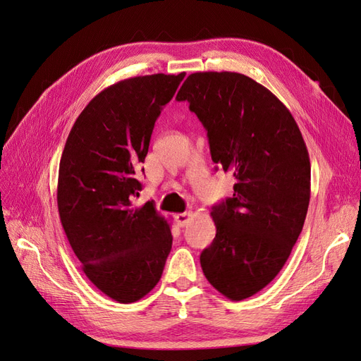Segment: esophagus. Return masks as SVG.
I'll return each mask as SVG.
<instances>
[{"instance_id":"obj_1","label":"esophagus","mask_w":361,"mask_h":361,"mask_svg":"<svg viewBox=\"0 0 361 361\" xmlns=\"http://www.w3.org/2000/svg\"><path fill=\"white\" fill-rule=\"evenodd\" d=\"M191 218H192V212H182L174 216V220H176L179 227H185L191 221Z\"/></svg>"}]
</instances>
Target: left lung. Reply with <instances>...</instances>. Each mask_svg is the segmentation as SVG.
I'll return each mask as SVG.
<instances>
[{
    "mask_svg": "<svg viewBox=\"0 0 361 361\" xmlns=\"http://www.w3.org/2000/svg\"><path fill=\"white\" fill-rule=\"evenodd\" d=\"M176 99L190 104L212 161L235 178L232 197L212 206L216 233L200 265L218 292L241 301L276 279L302 231L309 152L288 108L243 73H191Z\"/></svg>",
    "mask_w": 361,
    "mask_h": 361,
    "instance_id": "1",
    "label": "left lung"
}]
</instances>
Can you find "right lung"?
<instances>
[{
	"instance_id": "add662e5",
	"label": "right lung",
	"mask_w": 361,
	"mask_h": 361,
	"mask_svg": "<svg viewBox=\"0 0 361 361\" xmlns=\"http://www.w3.org/2000/svg\"><path fill=\"white\" fill-rule=\"evenodd\" d=\"M183 76L155 73L106 87L76 118L60 159L64 233L87 279L122 304L157 286L171 250L166 218L152 202L134 206V197L152 130Z\"/></svg>"
}]
</instances>
